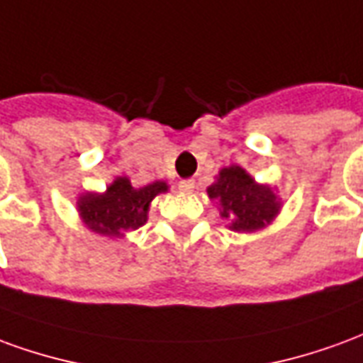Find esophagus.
I'll return each instance as SVG.
<instances>
[{"mask_svg": "<svg viewBox=\"0 0 363 363\" xmlns=\"http://www.w3.org/2000/svg\"><path fill=\"white\" fill-rule=\"evenodd\" d=\"M179 190H181V192H184V194H190V192L194 190V181H190V179H186V181H181L179 182Z\"/></svg>", "mask_w": 363, "mask_h": 363, "instance_id": "obj_1", "label": "esophagus"}]
</instances>
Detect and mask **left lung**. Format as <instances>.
<instances>
[{
  "label": "left lung",
  "mask_w": 363,
  "mask_h": 363,
  "mask_svg": "<svg viewBox=\"0 0 363 363\" xmlns=\"http://www.w3.org/2000/svg\"><path fill=\"white\" fill-rule=\"evenodd\" d=\"M208 196L220 204V213L237 233H255L267 228L280 212V198L268 184H259L243 167H223Z\"/></svg>",
  "instance_id": "obj_1"
}]
</instances>
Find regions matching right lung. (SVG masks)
<instances>
[{"mask_svg":"<svg viewBox=\"0 0 363 363\" xmlns=\"http://www.w3.org/2000/svg\"><path fill=\"white\" fill-rule=\"evenodd\" d=\"M167 190L169 184L163 181L134 189L130 179L116 177L103 194H82L77 200V212L83 223L99 235L124 237L128 231L142 228L147 221L151 200Z\"/></svg>","mask_w":363,"mask_h":363,"instance_id":"1","label":"right lung"}]
</instances>
